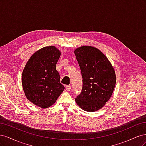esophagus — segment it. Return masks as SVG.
I'll return each instance as SVG.
<instances>
[{
	"mask_svg": "<svg viewBox=\"0 0 146 146\" xmlns=\"http://www.w3.org/2000/svg\"><path fill=\"white\" fill-rule=\"evenodd\" d=\"M65 88H66V91H70V89H71V86H70V85H66Z\"/></svg>",
	"mask_w": 146,
	"mask_h": 146,
	"instance_id": "obj_1",
	"label": "esophagus"
}]
</instances>
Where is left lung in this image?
Wrapping results in <instances>:
<instances>
[{
	"label": "left lung",
	"mask_w": 146,
	"mask_h": 146,
	"mask_svg": "<svg viewBox=\"0 0 146 146\" xmlns=\"http://www.w3.org/2000/svg\"><path fill=\"white\" fill-rule=\"evenodd\" d=\"M83 78L81 93L76 98L77 104L88 112L98 111L111 98L116 78L114 68L98 48L82 46L74 51Z\"/></svg>",
	"instance_id": "obj_1"
}]
</instances>
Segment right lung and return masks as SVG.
Segmentation results:
<instances>
[{
  "label": "right lung",
  "instance_id": "right-lung-1",
  "mask_svg": "<svg viewBox=\"0 0 146 146\" xmlns=\"http://www.w3.org/2000/svg\"><path fill=\"white\" fill-rule=\"evenodd\" d=\"M60 55L55 46L43 47L32 55L23 70L22 84L26 98L42 108L55 104L64 90L56 69Z\"/></svg>",
  "mask_w": 146,
  "mask_h": 146
}]
</instances>
